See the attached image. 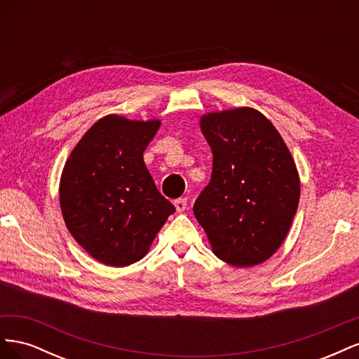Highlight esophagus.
I'll use <instances>...</instances> for the list:
<instances>
[{
	"instance_id": "34e87169",
	"label": "esophagus",
	"mask_w": 359,
	"mask_h": 359,
	"mask_svg": "<svg viewBox=\"0 0 359 359\" xmlns=\"http://www.w3.org/2000/svg\"><path fill=\"white\" fill-rule=\"evenodd\" d=\"M173 203H175V208H177V211H178V212H184V211L187 210V199H186V198L177 199V201L173 202Z\"/></svg>"
}]
</instances>
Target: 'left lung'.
<instances>
[{
    "label": "left lung",
    "instance_id": "1",
    "mask_svg": "<svg viewBox=\"0 0 359 359\" xmlns=\"http://www.w3.org/2000/svg\"><path fill=\"white\" fill-rule=\"evenodd\" d=\"M201 130L212 149V175L193 205L212 253L236 268L273 256L297 214L301 181L273 123L248 106L206 112Z\"/></svg>",
    "mask_w": 359,
    "mask_h": 359
}]
</instances>
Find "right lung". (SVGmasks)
I'll return each mask as SVG.
<instances>
[{
    "label": "right lung",
    "mask_w": 359,
    "mask_h": 359,
    "mask_svg": "<svg viewBox=\"0 0 359 359\" xmlns=\"http://www.w3.org/2000/svg\"><path fill=\"white\" fill-rule=\"evenodd\" d=\"M161 121L109 114L72 149L60 180V206L72 236L107 266L147 256L173 206L157 190L144 151Z\"/></svg>",
    "instance_id": "right-lung-1"
}]
</instances>
